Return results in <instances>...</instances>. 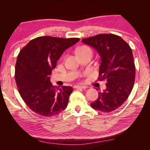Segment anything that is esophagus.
Here are the masks:
<instances>
[{"mask_svg": "<svg viewBox=\"0 0 150 150\" xmlns=\"http://www.w3.org/2000/svg\"><path fill=\"white\" fill-rule=\"evenodd\" d=\"M86 86H74V88L77 89H86Z\"/></svg>", "mask_w": 150, "mask_h": 150, "instance_id": "34e87169", "label": "esophagus"}]
</instances>
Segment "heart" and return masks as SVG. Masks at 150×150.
<instances>
[{
	"instance_id": "heart-1",
	"label": "heart",
	"mask_w": 150,
	"mask_h": 150,
	"mask_svg": "<svg viewBox=\"0 0 150 150\" xmlns=\"http://www.w3.org/2000/svg\"><path fill=\"white\" fill-rule=\"evenodd\" d=\"M92 52L91 50L87 46L79 47V48H78V49H77V51H76V53H77V54H78V55H79V54H83V53H85V52Z\"/></svg>"
}]
</instances>
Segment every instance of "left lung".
Listing matches in <instances>:
<instances>
[{"mask_svg":"<svg viewBox=\"0 0 150 150\" xmlns=\"http://www.w3.org/2000/svg\"><path fill=\"white\" fill-rule=\"evenodd\" d=\"M82 41L99 54V79L107 82L106 89L98 92V99L90 105L103 112L115 111L128 99L133 88L136 72L132 50L120 36L112 34H98Z\"/></svg>","mask_w":150,"mask_h":150,"instance_id":"8db88e82","label":"left lung"}]
</instances>
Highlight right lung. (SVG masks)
<instances>
[{
  "instance_id": "add662e5",
  "label": "right lung",
  "mask_w": 150,
  "mask_h": 150,
  "mask_svg": "<svg viewBox=\"0 0 150 150\" xmlns=\"http://www.w3.org/2000/svg\"><path fill=\"white\" fill-rule=\"evenodd\" d=\"M79 40L42 36L31 40L20 51L16 82L22 99L38 115L51 117L66 108L72 88L52 86L49 76L65 50Z\"/></svg>"
}]
</instances>
